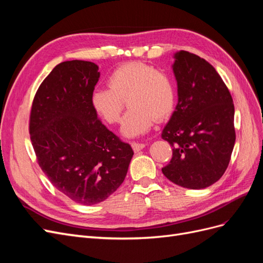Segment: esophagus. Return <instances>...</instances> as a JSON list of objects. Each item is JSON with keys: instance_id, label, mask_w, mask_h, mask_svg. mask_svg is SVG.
<instances>
[{"instance_id": "esophagus-1", "label": "esophagus", "mask_w": 263, "mask_h": 263, "mask_svg": "<svg viewBox=\"0 0 263 263\" xmlns=\"http://www.w3.org/2000/svg\"><path fill=\"white\" fill-rule=\"evenodd\" d=\"M145 144H140V142H132V147L134 149L135 153H138L141 149L145 148Z\"/></svg>"}]
</instances>
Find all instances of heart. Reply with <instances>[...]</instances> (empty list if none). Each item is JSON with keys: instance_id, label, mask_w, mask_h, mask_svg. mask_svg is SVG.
Returning <instances> with one entry per match:
<instances>
[{"instance_id": "obj_1", "label": "heart", "mask_w": 263, "mask_h": 263, "mask_svg": "<svg viewBox=\"0 0 263 263\" xmlns=\"http://www.w3.org/2000/svg\"><path fill=\"white\" fill-rule=\"evenodd\" d=\"M108 87L95 89L90 97L93 110L103 121L116 124L123 100L128 110L123 117L122 135L133 138L146 134L155 121L168 118L176 107L177 92L171 77L142 62H127L107 78Z\"/></svg>"}]
</instances>
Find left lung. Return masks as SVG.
Listing matches in <instances>:
<instances>
[{"instance_id":"1","label":"left lung","mask_w":263,"mask_h":263,"mask_svg":"<svg viewBox=\"0 0 263 263\" xmlns=\"http://www.w3.org/2000/svg\"><path fill=\"white\" fill-rule=\"evenodd\" d=\"M173 58L178 104L161 134L173 151L162 173L174 184L201 190L217 182L227 169L236 140L235 107L211 63L184 50Z\"/></svg>"}]
</instances>
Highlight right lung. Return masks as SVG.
<instances>
[{
    "instance_id": "add662e5",
    "label": "right lung",
    "mask_w": 263,
    "mask_h": 263,
    "mask_svg": "<svg viewBox=\"0 0 263 263\" xmlns=\"http://www.w3.org/2000/svg\"><path fill=\"white\" fill-rule=\"evenodd\" d=\"M99 79L93 62H61L39 86L30 112V140L42 170L59 192L82 205L112 195L134 156L91 106Z\"/></svg>"
}]
</instances>
